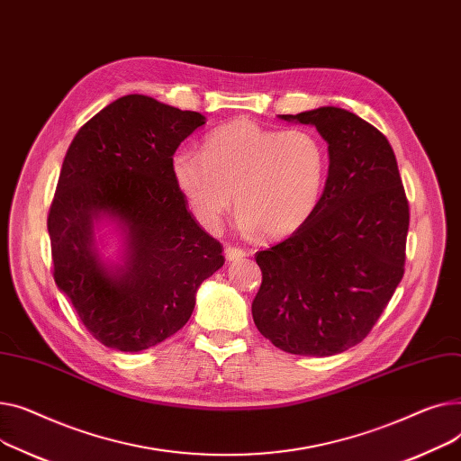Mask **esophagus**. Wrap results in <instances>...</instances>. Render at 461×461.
Wrapping results in <instances>:
<instances>
[{
	"mask_svg": "<svg viewBox=\"0 0 461 461\" xmlns=\"http://www.w3.org/2000/svg\"><path fill=\"white\" fill-rule=\"evenodd\" d=\"M248 257V253L243 251V249H238V248H227L225 249V258L229 260V262H234V260H241V258H246Z\"/></svg>",
	"mask_w": 461,
	"mask_h": 461,
	"instance_id": "obj_1",
	"label": "esophagus"
}]
</instances>
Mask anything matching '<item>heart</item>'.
Masks as SVG:
<instances>
[{
  "label": "heart",
  "instance_id": "1",
  "mask_svg": "<svg viewBox=\"0 0 461 461\" xmlns=\"http://www.w3.org/2000/svg\"><path fill=\"white\" fill-rule=\"evenodd\" d=\"M171 169L178 192L206 230H218L236 204L243 232L283 238L314 212L328 158L309 130L234 119L206 135L203 152H175Z\"/></svg>",
  "mask_w": 461,
  "mask_h": 461
}]
</instances>
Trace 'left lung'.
<instances>
[{"instance_id": "8db88e82", "label": "left lung", "mask_w": 461, "mask_h": 461, "mask_svg": "<svg viewBox=\"0 0 461 461\" xmlns=\"http://www.w3.org/2000/svg\"><path fill=\"white\" fill-rule=\"evenodd\" d=\"M279 119L314 126L330 169L311 218L257 253L253 320L288 354L330 357L359 344L391 302L403 276L410 206L380 130L335 105Z\"/></svg>"}]
</instances>
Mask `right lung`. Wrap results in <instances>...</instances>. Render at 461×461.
<instances>
[{
	"label": "right lung",
	"mask_w": 461,
	"mask_h": 461,
	"mask_svg": "<svg viewBox=\"0 0 461 461\" xmlns=\"http://www.w3.org/2000/svg\"><path fill=\"white\" fill-rule=\"evenodd\" d=\"M206 119L126 95L72 140L48 213L53 279L104 346L141 351L185 326L223 248L185 208L171 161ZM112 221L123 240L119 265L97 253L94 227Z\"/></svg>",
	"instance_id": "obj_1"
}]
</instances>
